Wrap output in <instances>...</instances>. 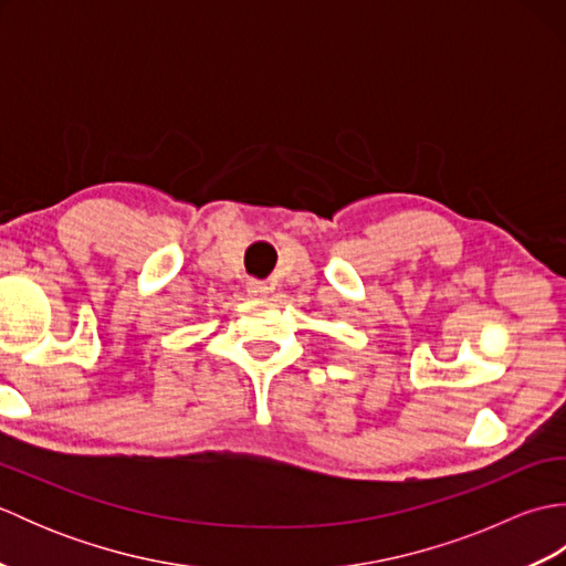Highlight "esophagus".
<instances>
[{"label": "esophagus", "mask_w": 566, "mask_h": 566, "mask_svg": "<svg viewBox=\"0 0 566 566\" xmlns=\"http://www.w3.org/2000/svg\"><path fill=\"white\" fill-rule=\"evenodd\" d=\"M245 292H248L250 296H264V294H270V286L264 284V282H260V280H250V282L245 284Z\"/></svg>", "instance_id": "34e87169"}]
</instances>
